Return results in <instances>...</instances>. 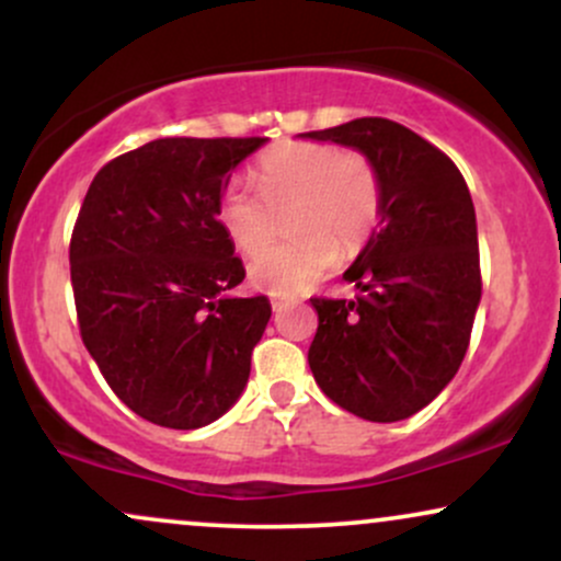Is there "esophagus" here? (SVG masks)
I'll return each instance as SVG.
<instances>
[{
	"mask_svg": "<svg viewBox=\"0 0 561 561\" xmlns=\"http://www.w3.org/2000/svg\"><path fill=\"white\" fill-rule=\"evenodd\" d=\"M272 308L276 313L282 311V308H287V300H282V298H272Z\"/></svg>",
	"mask_w": 561,
	"mask_h": 561,
	"instance_id": "34e87169",
	"label": "esophagus"
}]
</instances>
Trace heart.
Returning a JSON list of instances; mask_svg holds the SVG:
<instances>
[{"instance_id": "1", "label": "heart", "mask_w": 561, "mask_h": 561, "mask_svg": "<svg viewBox=\"0 0 561 561\" xmlns=\"http://www.w3.org/2000/svg\"><path fill=\"white\" fill-rule=\"evenodd\" d=\"M259 190L231 182L218 203V221L240 253L253 255L273 239L289 213L293 241L250 261V282L263 293L311 289L343 259L366 248L382 218V179L358 150L327 141H279L255 165Z\"/></svg>"}]
</instances>
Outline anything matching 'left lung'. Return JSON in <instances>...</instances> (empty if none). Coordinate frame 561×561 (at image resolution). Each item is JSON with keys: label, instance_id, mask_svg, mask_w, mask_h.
<instances>
[{"label": "left lung", "instance_id": "1", "mask_svg": "<svg viewBox=\"0 0 561 561\" xmlns=\"http://www.w3.org/2000/svg\"><path fill=\"white\" fill-rule=\"evenodd\" d=\"M308 139L362 150L382 179V218L343 274L356 298H311L308 366L324 396L369 422L424 409L459 371L482 295L478 221L446 152L388 118H356Z\"/></svg>", "mask_w": 561, "mask_h": 561}]
</instances>
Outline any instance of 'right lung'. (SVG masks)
<instances>
[{
	"instance_id": "right-lung-1",
	"label": "right lung",
	"mask_w": 561,
	"mask_h": 561,
	"mask_svg": "<svg viewBox=\"0 0 561 561\" xmlns=\"http://www.w3.org/2000/svg\"><path fill=\"white\" fill-rule=\"evenodd\" d=\"M263 141H147L102 165L81 203L70 237L81 340L115 396L160 427L229 411L272 319L266 295H227L244 266L218 221L231 171Z\"/></svg>"
}]
</instances>
